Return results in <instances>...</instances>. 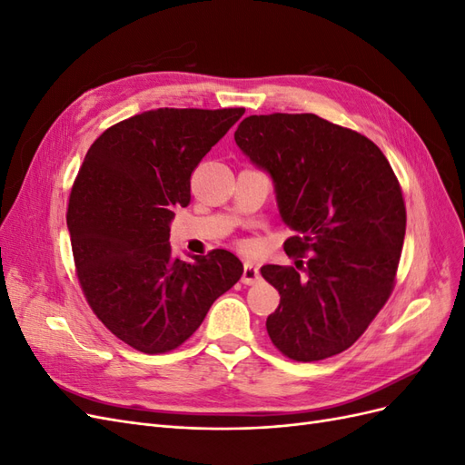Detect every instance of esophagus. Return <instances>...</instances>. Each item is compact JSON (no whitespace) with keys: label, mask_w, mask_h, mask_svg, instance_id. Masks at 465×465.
Segmentation results:
<instances>
[{"label":"esophagus","mask_w":465,"mask_h":465,"mask_svg":"<svg viewBox=\"0 0 465 465\" xmlns=\"http://www.w3.org/2000/svg\"><path fill=\"white\" fill-rule=\"evenodd\" d=\"M260 270L254 265V263H244V272H242V283L244 285H254L260 281Z\"/></svg>","instance_id":"1"}]
</instances>
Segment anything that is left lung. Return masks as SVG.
Segmentation results:
<instances>
[{"label":"left lung","mask_w":465,"mask_h":465,"mask_svg":"<svg viewBox=\"0 0 465 465\" xmlns=\"http://www.w3.org/2000/svg\"><path fill=\"white\" fill-rule=\"evenodd\" d=\"M234 142L273 180L279 215L294 231L287 254H311L304 275L262 267L281 297L267 333L292 361L341 353L369 328L396 281L405 236L396 174L369 137L316 114L248 116Z\"/></svg>","instance_id":"1"}]
</instances>
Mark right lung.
<instances>
[{"mask_svg":"<svg viewBox=\"0 0 465 465\" xmlns=\"http://www.w3.org/2000/svg\"><path fill=\"white\" fill-rule=\"evenodd\" d=\"M244 108H157L108 128L85 154L67 207L77 277L96 318L147 355L202 326L244 267L229 250L173 256L171 223L193 168Z\"/></svg>","mask_w":465,"mask_h":465,"instance_id":"add662e5","label":"right lung"}]
</instances>
